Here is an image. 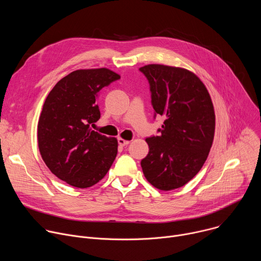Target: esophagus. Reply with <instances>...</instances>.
<instances>
[{
    "mask_svg": "<svg viewBox=\"0 0 261 261\" xmlns=\"http://www.w3.org/2000/svg\"><path fill=\"white\" fill-rule=\"evenodd\" d=\"M118 142H119V145H120V146H125V145H127L130 141H129V140H126V139H124V138H122V137H119V138H118Z\"/></svg>",
    "mask_w": 261,
    "mask_h": 261,
    "instance_id": "34e87169",
    "label": "esophagus"
}]
</instances>
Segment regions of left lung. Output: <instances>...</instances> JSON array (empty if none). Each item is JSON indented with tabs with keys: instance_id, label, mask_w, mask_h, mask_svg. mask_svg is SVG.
I'll return each mask as SVG.
<instances>
[{
	"instance_id": "obj_1",
	"label": "left lung",
	"mask_w": 261,
	"mask_h": 261,
	"mask_svg": "<svg viewBox=\"0 0 261 261\" xmlns=\"http://www.w3.org/2000/svg\"><path fill=\"white\" fill-rule=\"evenodd\" d=\"M139 70L150 84L155 117L165 118L160 135L145 139L150 151L141 168L155 188L177 189L198 173L208 156L215 134L213 102L203 83L187 69L151 64Z\"/></svg>"
}]
</instances>
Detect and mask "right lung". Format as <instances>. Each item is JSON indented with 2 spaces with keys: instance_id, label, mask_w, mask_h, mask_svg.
Wrapping results in <instances>:
<instances>
[{
  "instance_id": "add662e5",
  "label": "right lung",
  "mask_w": 261,
  "mask_h": 261,
  "mask_svg": "<svg viewBox=\"0 0 261 261\" xmlns=\"http://www.w3.org/2000/svg\"><path fill=\"white\" fill-rule=\"evenodd\" d=\"M120 79L107 68L76 70L58 82L45 99L37 129L39 151L49 170L73 187H92L117 157V138L91 126L100 119V90Z\"/></svg>"
}]
</instances>
